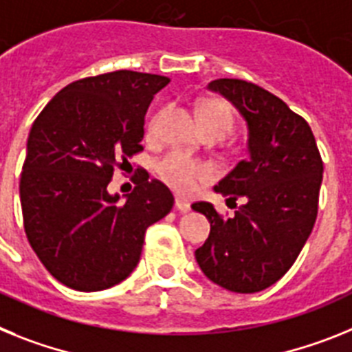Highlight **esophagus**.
<instances>
[{"label":"esophagus","instance_id":"obj_1","mask_svg":"<svg viewBox=\"0 0 352 352\" xmlns=\"http://www.w3.org/2000/svg\"><path fill=\"white\" fill-rule=\"evenodd\" d=\"M175 209L179 210V212L186 214L191 210V206H189V201L182 200V198H175Z\"/></svg>","mask_w":352,"mask_h":352}]
</instances>
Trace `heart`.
Wrapping results in <instances>:
<instances>
[{"label": "heart", "mask_w": 352, "mask_h": 352, "mask_svg": "<svg viewBox=\"0 0 352 352\" xmlns=\"http://www.w3.org/2000/svg\"><path fill=\"white\" fill-rule=\"evenodd\" d=\"M200 125L204 133H216L225 138L234 127V113L230 106L221 100L210 99L200 106ZM159 115H155L148 124V133L154 134L157 129ZM157 173L164 184L170 186L177 193H191L197 186L210 177V170L206 164H200L180 152H170L157 163Z\"/></svg>", "instance_id": "b5f03b06"}]
</instances>
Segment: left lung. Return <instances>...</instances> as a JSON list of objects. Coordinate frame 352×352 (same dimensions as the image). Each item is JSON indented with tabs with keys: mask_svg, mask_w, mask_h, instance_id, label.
Listing matches in <instances>:
<instances>
[{
	"mask_svg": "<svg viewBox=\"0 0 352 352\" xmlns=\"http://www.w3.org/2000/svg\"><path fill=\"white\" fill-rule=\"evenodd\" d=\"M207 88L246 120L250 155L214 186L227 201L244 200L232 218L209 201L191 206L210 223L195 256L210 282L253 294L276 283L303 250L317 218L322 159L307 120L271 91L227 78Z\"/></svg>",
	"mask_w": 352,
	"mask_h": 352,
	"instance_id": "8db88e82",
	"label": "left lung"
}]
</instances>
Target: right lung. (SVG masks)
<instances>
[{
    "instance_id": "1",
    "label": "right lung",
    "mask_w": 352,
    "mask_h": 352,
    "mask_svg": "<svg viewBox=\"0 0 352 352\" xmlns=\"http://www.w3.org/2000/svg\"><path fill=\"white\" fill-rule=\"evenodd\" d=\"M170 79L117 70L60 90L33 122L21 173L24 232L58 282L81 292L109 289L138 265L146 228L173 195L140 173L133 193L108 191L115 166L143 151L148 104Z\"/></svg>"
}]
</instances>
